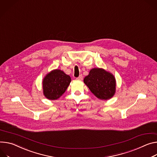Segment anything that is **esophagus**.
I'll use <instances>...</instances> for the list:
<instances>
[{
	"label": "esophagus",
	"mask_w": 157,
	"mask_h": 157,
	"mask_svg": "<svg viewBox=\"0 0 157 157\" xmlns=\"http://www.w3.org/2000/svg\"><path fill=\"white\" fill-rule=\"evenodd\" d=\"M77 79H79V80H82V79H83V76H82V75H79V77H78V78H77Z\"/></svg>",
	"instance_id": "1"
}]
</instances>
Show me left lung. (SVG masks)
I'll use <instances>...</instances> for the list:
<instances>
[{
    "instance_id": "left-lung-1",
    "label": "left lung",
    "mask_w": 157,
    "mask_h": 157,
    "mask_svg": "<svg viewBox=\"0 0 157 157\" xmlns=\"http://www.w3.org/2000/svg\"><path fill=\"white\" fill-rule=\"evenodd\" d=\"M84 82L95 96L102 100L111 98L116 91L115 76L102 68L91 69Z\"/></svg>"
}]
</instances>
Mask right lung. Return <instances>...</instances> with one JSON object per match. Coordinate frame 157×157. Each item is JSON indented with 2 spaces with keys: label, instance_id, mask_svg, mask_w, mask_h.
Wrapping results in <instances>:
<instances>
[{
  "label": "right lung",
  "instance_id": "add662e5",
  "mask_svg": "<svg viewBox=\"0 0 157 157\" xmlns=\"http://www.w3.org/2000/svg\"><path fill=\"white\" fill-rule=\"evenodd\" d=\"M71 81V77L63 71L52 70L42 81L43 94L49 100H56L64 94Z\"/></svg>",
  "mask_w": 157,
  "mask_h": 157
}]
</instances>
